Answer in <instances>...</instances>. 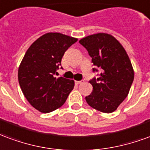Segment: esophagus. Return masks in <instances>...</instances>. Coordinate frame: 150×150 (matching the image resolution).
Here are the masks:
<instances>
[{
    "label": "esophagus",
    "mask_w": 150,
    "mask_h": 150,
    "mask_svg": "<svg viewBox=\"0 0 150 150\" xmlns=\"http://www.w3.org/2000/svg\"><path fill=\"white\" fill-rule=\"evenodd\" d=\"M83 82H84V81H75V83L76 85H80V84H81Z\"/></svg>",
    "instance_id": "34e87169"
}]
</instances>
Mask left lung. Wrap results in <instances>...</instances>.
I'll return each instance as SVG.
<instances>
[{
    "label": "left lung",
    "instance_id": "obj_1",
    "mask_svg": "<svg viewBox=\"0 0 150 150\" xmlns=\"http://www.w3.org/2000/svg\"><path fill=\"white\" fill-rule=\"evenodd\" d=\"M79 42L87 50L95 68L101 69L98 78L89 81L93 92L86 97V102L100 112H114L129 94L134 78L127 52L114 37L104 33L89 35ZM95 68L93 72L98 71Z\"/></svg>",
    "mask_w": 150,
    "mask_h": 150
}]
</instances>
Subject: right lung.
Instances as JSON below:
<instances>
[{"label":"right lung","instance_id":"add662e5","mask_svg":"<svg viewBox=\"0 0 150 150\" xmlns=\"http://www.w3.org/2000/svg\"><path fill=\"white\" fill-rule=\"evenodd\" d=\"M77 38L48 33L32 44L18 69V81L32 106L44 113L62 106L74 87V80L57 78V69L64 52Z\"/></svg>","mask_w":150,"mask_h":150}]
</instances>
